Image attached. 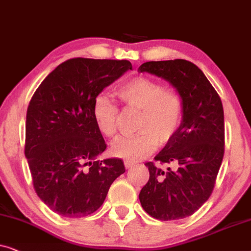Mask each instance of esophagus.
I'll list each match as a JSON object with an SVG mask.
<instances>
[{
    "mask_svg": "<svg viewBox=\"0 0 251 251\" xmlns=\"http://www.w3.org/2000/svg\"><path fill=\"white\" fill-rule=\"evenodd\" d=\"M124 164H125V168L126 169H129V168H132V166H134L135 163L132 162V160L125 159V160H124Z\"/></svg>",
    "mask_w": 251,
    "mask_h": 251,
    "instance_id": "1",
    "label": "esophagus"
}]
</instances>
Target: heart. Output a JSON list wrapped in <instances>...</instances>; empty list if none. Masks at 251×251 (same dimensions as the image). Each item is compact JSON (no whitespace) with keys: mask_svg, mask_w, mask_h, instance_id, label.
Here are the masks:
<instances>
[{"mask_svg":"<svg viewBox=\"0 0 251 251\" xmlns=\"http://www.w3.org/2000/svg\"><path fill=\"white\" fill-rule=\"evenodd\" d=\"M124 108L139 110L132 136L118 138L111 146L113 156L127 160H139L164 147L178 134L183 120L185 104L180 93L168 88L163 82L139 75L123 83L116 91ZM93 119L96 127L106 138H115L118 132L120 110L115 102L99 95L93 103Z\"/></svg>","mask_w":251,"mask_h":251,"instance_id":"1","label":"heart"}]
</instances>
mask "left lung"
<instances>
[{"mask_svg":"<svg viewBox=\"0 0 251 251\" xmlns=\"http://www.w3.org/2000/svg\"><path fill=\"white\" fill-rule=\"evenodd\" d=\"M139 70L171 82L185 104L178 134L155 157L158 165L145 164L149 180L140 192V202L156 219L186 218L208 201L215 188L225 151L222 100L204 73L186 59L146 62Z\"/></svg>","mask_w":251,"mask_h":251,"instance_id":"8db88e82","label":"left lung"}]
</instances>
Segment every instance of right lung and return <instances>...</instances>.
Listing matches in <instances>:
<instances>
[{"instance_id":"right-lung-1","label":"right lung","mask_w":251,"mask_h":251,"mask_svg":"<svg viewBox=\"0 0 251 251\" xmlns=\"http://www.w3.org/2000/svg\"><path fill=\"white\" fill-rule=\"evenodd\" d=\"M127 70L132 64L126 59L71 58L49 73L32 96L25 156L35 193L58 215H92L125 172L122 159H95L106 143L92 110L103 88Z\"/></svg>"}]
</instances>
